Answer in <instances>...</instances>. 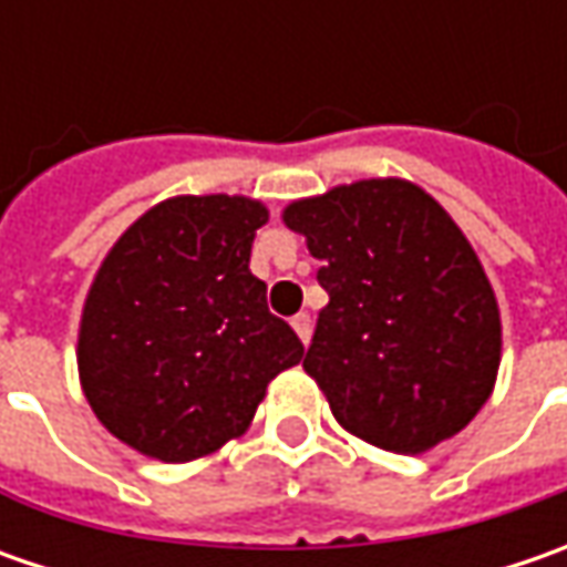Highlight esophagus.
Here are the masks:
<instances>
[{"label": "esophagus", "mask_w": 567, "mask_h": 567, "mask_svg": "<svg viewBox=\"0 0 567 567\" xmlns=\"http://www.w3.org/2000/svg\"><path fill=\"white\" fill-rule=\"evenodd\" d=\"M290 324H293V331L299 334V340H302V343H309V338H312V318L306 316V312H299V316H293Z\"/></svg>", "instance_id": "34e87169"}]
</instances>
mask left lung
I'll use <instances>...</instances> for the list:
<instances>
[{
    "instance_id": "8db88e82",
    "label": "left lung",
    "mask_w": 567,
    "mask_h": 567,
    "mask_svg": "<svg viewBox=\"0 0 567 567\" xmlns=\"http://www.w3.org/2000/svg\"><path fill=\"white\" fill-rule=\"evenodd\" d=\"M321 261L328 306L302 369L347 432L394 454L457 435L502 360L492 284L467 236L423 188L362 179L284 210Z\"/></svg>"
}]
</instances>
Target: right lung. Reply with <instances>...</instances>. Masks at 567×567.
Returning <instances> with one entry per match:
<instances>
[{
    "mask_svg": "<svg viewBox=\"0 0 567 567\" xmlns=\"http://www.w3.org/2000/svg\"><path fill=\"white\" fill-rule=\"evenodd\" d=\"M268 207L179 195L151 207L103 258L84 299L78 375L120 442L166 464L205 457L249 429L268 381L302 340L268 312L249 271Z\"/></svg>",
    "mask_w": 567,
    "mask_h": 567,
    "instance_id": "obj_1",
    "label": "right lung"
}]
</instances>
